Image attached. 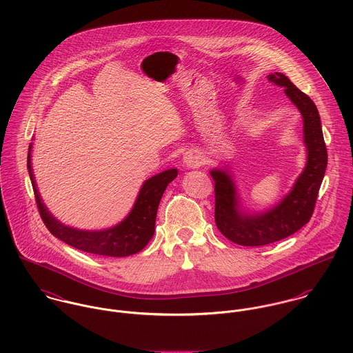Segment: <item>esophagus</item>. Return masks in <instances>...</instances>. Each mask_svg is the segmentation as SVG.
<instances>
[{
  "mask_svg": "<svg viewBox=\"0 0 353 353\" xmlns=\"http://www.w3.org/2000/svg\"><path fill=\"white\" fill-rule=\"evenodd\" d=\"M201 161H203L201 154H200L197 150H194V149H192V150H188V152L183 156V165H184L185 168H188V169H194V168L200 166Z\"/></svg>",
  "mask_w": 353,
  "mask_h": 353,
  "instance_id": "obj_1",
  "label": "esophagus"
}]
</instances>
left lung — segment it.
<instances>
[{"mask_svg": "<svg viewBox=\"0 0 353 353\" xmlns=\"http://www.w3.org/2000/svg\"><path fill=\"white\" fill-rule=\"evenodd\" d=\"M268 79L276 86L284 88V93L301 112L307 157L291 191L271 208L257 212H248L242 208L234 180L226 169L214 168L210 170L215 184L216 228L228 239L242 246L268 245L303 228L313 215L327 165L321 119L313 100L281 73L270 74Z\"/></svg>", "mask_w": 353, "mask_h": 353, "instance_id": "1", "label": "left lung"}]
</instances>
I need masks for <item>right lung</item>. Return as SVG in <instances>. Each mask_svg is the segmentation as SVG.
I'll return each mask as SVG.
<instances>
[{
    "label": "right lung",
    "instance_id": "1",
    "mask_svg": "<svg viewBox=\"0 0 353 353\" xmlns=\"http://www.w3.org/2000/svg\"><path fill=\"white\" fill-rule=\"evenodd\" d=\"M31 152L32 143H30L28 149V173L34 187L40 216L51 234L82 252L108 257H125L135 254L149 243L156 230L159 200L168 184L177 177V169H168L148 179L142 184L131 211L118 225L104 230H81L59 222L43 203L32 170Z\"/></svg>",
    "mask_w": 353,
    "mask_h": 353
}]
</instances>
